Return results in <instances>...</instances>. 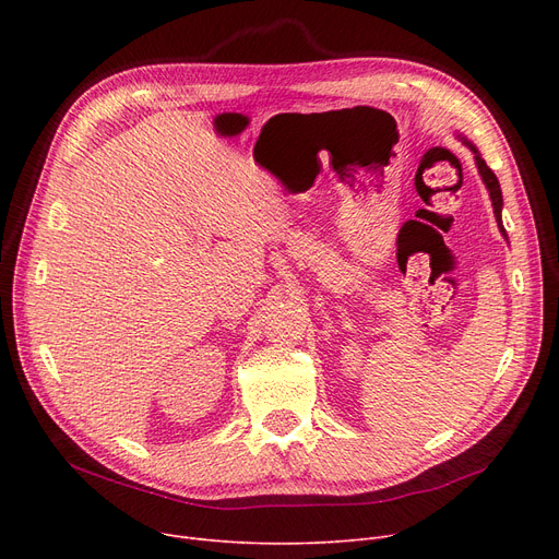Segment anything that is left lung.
<instances>
[{
  "instance_id": "1",
  "label": "left lung",
  "mask_w": 559,
  "mask_h": 559,
  "mask_svg": "<svg viewBox=\"0 0 559 559\" xmlns=\"http://www.w3.org/2000/svg\"><path fill=\"white\" fill-rule=\"evenodd\" d=\"M457 138L468 146V150L474 152V158H476V167H478V174H480V179H483V183H485V188H487V192H489V199H491V205H493V217H496V224H498V230L503 233V238L508 240V235H506V228H503V217H501V213H503V192H501V186H498V179H496V174L487 167V163L483 160V156H480V152H478V146L468 140V138H464L462 133H457Z\"/></svg>"
}]
</instances>
